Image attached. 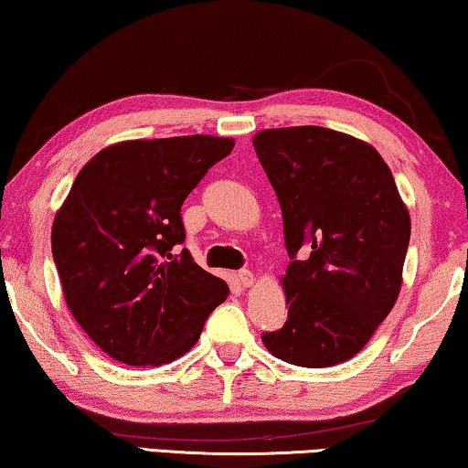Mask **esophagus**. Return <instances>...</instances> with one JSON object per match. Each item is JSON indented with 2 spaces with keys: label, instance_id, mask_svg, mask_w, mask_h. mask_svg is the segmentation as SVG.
Here are the masks:
<instances>
[{
  "label": "esophagus",
  "instance_id": "obj_1",
  "mask_svg": "<svg viewBox=\"0 0 468 468\" xmlns=\"http://www.w3.org/2000/svg\"><path fill=\"white\" fill-rule=\"evenodd\" d=\"M237 282H239V283L243 285V288H250V285H254L256 277H254L252 271L243 269V271H239V273H237Z\"/></svg>",
  "mask_w": 468,
  "mask_h": 468
}]
</instances>
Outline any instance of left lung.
<instances>
[{
	"label": "left lung",
	"instance_id": "8db88e82",
	"mask_svg": "<svg viewBox=\"0 0 468 468\" xmlns=\"http://www.w3.org/2000/svg\"><path fill=\"white\" fill-rule=\"evenodd\" d=\"M252 143L282 206L292 258L282 277L288 319L262 343L288 364L338 366L397 303L410 212L385 159L359 138L294 125L261 130Z\"/></svg>",
	"mask_w": 468,
	"mask_h": 468
}]
</instances>
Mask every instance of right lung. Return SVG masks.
<instances>
[{"label":"right lung","instance_id":"obj_1","mask_svg":"<svg viewBox=\"0 0 468 468\" xmlns=\"http://www.w3.org/2000/svg\"><path fill=\"white\" fill-rule=\"evenodd\" d=\"M210 134L122 141L81 167L54 216L52 256L75 322L125 366H162L199 340L229 285L193 262L180 207L233 151Z\"/></svg>","mask_w":468,"mask_h":468}]
</instances>
